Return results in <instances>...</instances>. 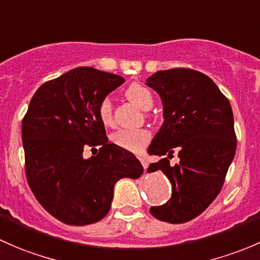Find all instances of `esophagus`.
<instances>
[{
	"label": "esophagus",
	"mask_w": 260,
	"mask_h": 260,
	"mask_svg": "<svg viewBox=\"0 0 260 260\" xmlns=\"http://www.w3.org/2000/svg\"><path fill=\"white\" fill-rule=\"evenodd\" d=\"M139 160H140V162H141V165H143L144 167V169H148V167H149V161H148V157L146 156H144V155H140V156H139Z\"/></svg>",
	"instance_id": "34e87169"
}]
</instances>
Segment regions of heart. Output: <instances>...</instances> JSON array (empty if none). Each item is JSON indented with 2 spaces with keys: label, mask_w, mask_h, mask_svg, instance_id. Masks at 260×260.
<instances>
[{
  "label": "heart",
  "mask_w": 260,
  "mask_h": 260,
  "mask_svg": "<svg viewBox=\"0 0 260 260\" xmlns=\"http://www.w3.org/2000/svg\"><path fill=\"white\" fill-rule=\"evenodd\" d=\"M125 95L133 104H135L138 108L143 110H149L152 106L154 99L149 89L140 84H131L125 91ZM99 117L103 121V124L109 125L112 121V108L109 99H104L100 103L98 109ZM150 140V133L146 129H120L115 131L111 135V141L115 145L120 146L122 149H126L129 151L138 152L145 148L146 144Z\"/></svg>",
  "instance_id": "heart-1"
}]
</instances>
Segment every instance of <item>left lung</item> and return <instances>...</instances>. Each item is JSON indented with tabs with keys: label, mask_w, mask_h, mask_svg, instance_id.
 <instances>
[{
	"label": "left lung",
	"mask_w": 260,
	"mask_h": 260,
	"mask_svg": "<svg viewBox=\"0 0 260 260\" xmlns=\"http://www.w3.org/2000/svg\"><path fill=\"white\" fill-rule=\"evenodd\" d=\"M146 85L159 93L164 109L162 126L148 149L162 157L148 173L161 170L173 185L169 202L150 213L171 224L186 223L213 203L234 159L232 106L210 77L190 69L157 71ZM175 151L181 161L170 166Z\"/></svg>",
	"instance_id": "8db88e82"
}]
</instances>
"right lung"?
Listing matches in <instances>:
<instances>
[{"label": "right lung", "mask_w": 260, "mask_h": 260, "mask_svg": "<svg viewBox=\"0 0 260 260\" xmlns=\"http://www.w3.org/2000/svg\"><path fill=\"white\" fill-rule=\"evenodd\" d=\"M124 77L77 68L45 82L22 120L26 178L40 204L69 225H87L109 213L114 186L138 179L144 168L135 155L109 143L99 105ZM86 146L99 154L82 156Z\"/></svg>", "instance_id": "add662e5"}]
</instances>
